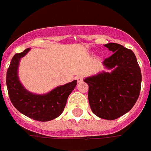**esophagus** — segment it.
I'll return each instance as SVG.
<instances>
[{
    "mask_svg": "<svg viewBox=\"0 0 151 151\" xmlns=\"http://www.w3.org/2000/svg\"><path fill=\"white\" fill-rule=\"evenodd\" d=\"M83 79H84L83 76H78L77 77H76V80H77L78 83H81V81H83Z\"/></svg>",
    "mask_w": 151,
    "mask_h": 151,
    "instance_id": "1",
    "label": "esophagus"
}]
</instances>
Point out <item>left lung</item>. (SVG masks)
I'll return each instance as SVG.
<instances>
[{"label": "left lung", "instance_id": "obj_1", "mask_svg": "<svg viewBox=\"0 0 151 151\" xmlns=\"http://www.w3.org/2000/svg\"><path fill=\"white\" fill-rule=\"evenodd\" d=\"M105 46L113 54L105 59L103 65L112 71H102L84 81L88 85V97L93 114L115 119L135 105L141 90L142 72L132 50L116 43Z\"/></svg>", "mask_w": 151, "mask_h": 151}]
</instances>
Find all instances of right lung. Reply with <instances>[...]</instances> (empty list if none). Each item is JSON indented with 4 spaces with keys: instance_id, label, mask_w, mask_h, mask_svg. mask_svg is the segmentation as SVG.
I'll return each mask as SVG.
<instances>
[{
    "instance_id": "obj_1",
    "label": "right lung",
    "mask_w": 151,
    "mask_h": 151,
    "mask_svg": "<svg viewBox=\"0 0 151 151\" xmlns=\"http://www.w3.org/2000/svg\"><path fill=\"white\" fill-rule=\"evenodd\" d=\"M30 48L13 57L6 73V85L14 106L24 115L37 121L45 122L58 117L67 104L68 96L77 81L55 88L46 94H35L22 86L18 76L19 61L29 52Z\"/></svg>"
}]
</instances>
